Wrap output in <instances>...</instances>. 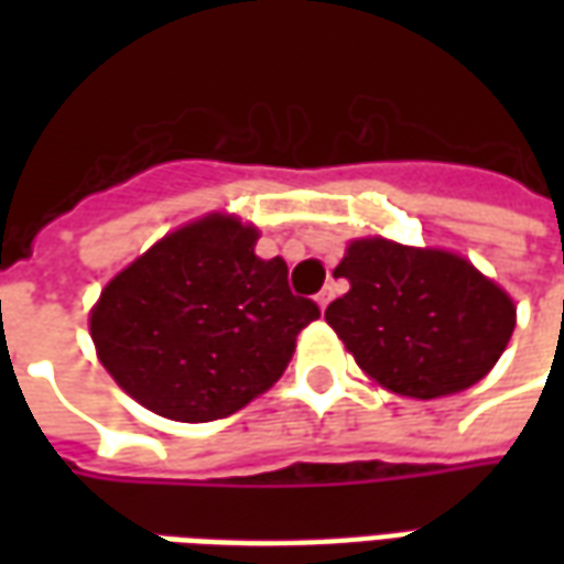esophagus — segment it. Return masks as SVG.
Here are the masks:
<instances>
[{"instance_id":"34e87169","label":"esophagus","mask_w":564,"mask_h":564,"mask_svg":"<svg viewBox=\"0 0 564 564\" xmlns=\"http://www.w3.org/2000/svg\"><path fill=\"white\" fill-rule=\"evenodd\" d=\"M332 299H335V290H332V286H326V290H323V293L317 295V305L323 307V311H326V307H329Z\"/></svg>"}]
</instances>
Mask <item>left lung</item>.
Returning a JSON list of instances; mask_svg holds the SVG:
<instances>
[{
  "mask_svg": "<svg viewBox=\"0 0 564 564\" xmlns=\"http://www.w3.org/2000/svg\"><path fill=\"white\" fill-rule=\"evenodd\" d=\"M335 274L350 293L326 307V323L368 378L408 399L474 387L517 326L513 299L449 250L356 238Z\"/></svg>",
  "mask_w": 564,
  "mask_h": 564,
  "instance_id": "8db88e82",
  "label": "left lung"
}]
</instances>
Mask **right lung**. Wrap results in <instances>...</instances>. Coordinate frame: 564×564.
<instances>
[{
  "mask_svg": "<svg viewBox=\"0 0 564 564\" xmlns=\"http://www.w3.org/2000/svg\"><path fill=\"white\" fill-rule=\"evenodd\" d=\"M259 232L208 214L117 274L90 311L99 362L139 404L210 423L274 387L319 307L290 293L286 262L253 253Z\"/></svg>",
  "mask_w": 564,
  "mask_h": 564,
  "instance_id": "right-lung-1",
  "label": "right lung"
}]
</instances>
